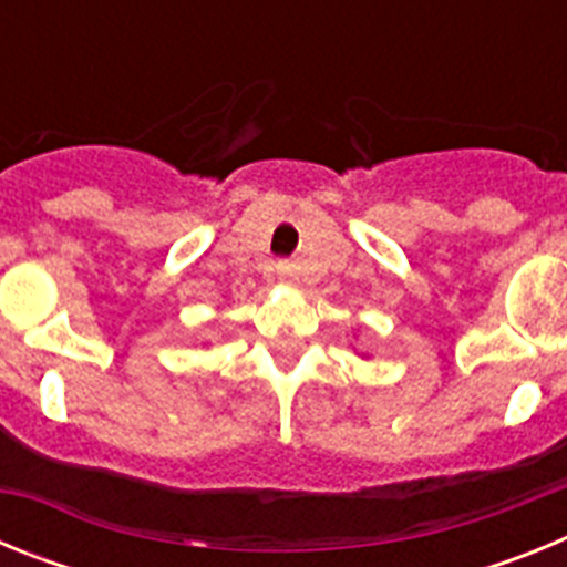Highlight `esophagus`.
Instances as JSON below:
<instances>
[{
    "label": "esophagus",
    "mask_w": 567,
    "mask_h": 567,
    "mask_svg": "<svg viewBox=\"0 0 567 567\" xmlns=\"http://www.w3.org/2000/svg\"><path fill=\"white\" fill-rule=\"evenodd\" d=\"M278 269H280V275H289V267H287V264H280Z\"/></svg>",
    "instance_id": "obj_1"
}]
</instances>
